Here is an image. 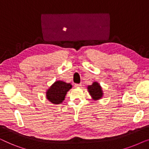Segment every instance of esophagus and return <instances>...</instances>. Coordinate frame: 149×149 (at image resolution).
I'll use <instances>...</instances> for the list:
<instances>
[{
	"label": "esophagus",
	"instance_id": "34e87169",
	"mask_svg": "<svg viewBox=\"0 0 149 149\" xmlns=\"http://www.w3.org/2000/svg\"><path fill=\"white\" fill-rule=\"evenodd\" d=\"M81 83H79V84H78V83H77V84H74V87H81Z\"/></svg>",
	"mask_w": 149,
	"mask_h": 149
}]
</instances>
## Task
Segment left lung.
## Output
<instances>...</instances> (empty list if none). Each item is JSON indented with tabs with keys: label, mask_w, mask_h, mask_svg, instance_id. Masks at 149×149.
I'll list each match as a JSON object with an SVG mask.
<instances>
[{
	"label": "left lung",
	"mask_w": 149,
	"mask_h": 149,
	"mask_svg": "<svg viewBox=\"0 0 149 149\" xmlns=\"http://www.w3.org/2000/svg\"><path fill=\"white\" fill-rule=\"evenodd\" d=\"M87 89H88L89 94L92 97L93 100H96L100 99L102 97V89L101 86L97 82H93L92 85H89L87 87Z\"/></svg>",
	"instance_id": "obj_1"
}]
</instances>
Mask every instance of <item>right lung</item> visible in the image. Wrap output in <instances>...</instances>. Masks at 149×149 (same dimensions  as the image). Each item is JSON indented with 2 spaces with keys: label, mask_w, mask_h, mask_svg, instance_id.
<instances>
[{
  "label": "right lung",
  "mask_w": 149,
  "mask_h": 149,
  "mask_svg": "<svg viewBox=\"0 0 149 149\" xmlns=\"http://www.w3.org/2000/svg\"><path fill=\"white\" fill-rule=\"evenodd\" d=\"M72 88V85L62 81H57L47 90L46 97L55 104H61L64 100L66 93Z\"/></svg>",
  "instance_id": "1"
}]
</instances>
